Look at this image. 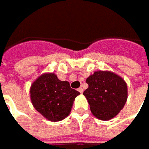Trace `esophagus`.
<instances>
[{
    "label": "esophagus",
    "instance_id": "34e87169",
    "mask_svg": "<svg viewBox=\"0 0 149 149\" xmlns=\"http://www.w3.org/2000/svg\"><path fill=\"white\" fill-rule=\"evenodd\" d=\"M78 91H79L80 93H82L83 92V89L81 87H80V88H78Z\"/></svg>",
    "mask_w": 149,
    "mask_h": 149
}]
</instances>
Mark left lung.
Listing matches in <instances>:
<instances>
[{
  "instance_id": "obj_1",
  "label": "left lung",
  "mask_w": 149,
  "mask_h": 149,
  "mask_svg": "<svg viewBox=\"0 0 149 149\" xmlns=\"http://www.w3.org/2000/svg\"><path fill=\"white\" fill-rule=\"evenodd\" d=\"M88 88L83 95L88 100L91 113L102 120H109L119 114L127 100L125 80L113 72L98 71L86 79Z\"/></svg>"
}]
</instances>
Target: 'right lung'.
<instances>
[{
    "mask_svg": "<svg viewBox=\"0 0 149 149\" xmlns=\"http://www.w3.org/2000/svg\"><path fill=\"white\" fill-rule=\"evenodd\" d=\"M79 94V91L71 88L68 81H60L54 73L40 76L30 88L33 107L51 121L62 120L68 116Z\"/></svg>",
    "mask_w": 149,
    "mask_h": 149,
    "instance_id": "obj_1",
    "label": "right lung"
}]
</instances>
